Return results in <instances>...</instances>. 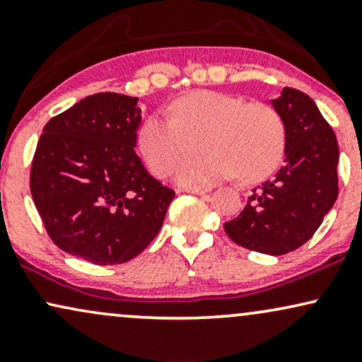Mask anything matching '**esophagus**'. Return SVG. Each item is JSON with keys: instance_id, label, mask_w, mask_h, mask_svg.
<instances>
[{"instance_id": "34e87169", "label": "esophagus", "mask_w": 362, "mask_h": 362, "mask_svg": "<svg viewBox=\"0 0 362 362\" xmlns=\"http://www.w3.org/2000/svg\"><path fill=\"white\" fill-rule=\"evenodd\" d=\"M184 192H189V194H206L207 189L206 187H184Z\"/></svg>"}]
</instances>
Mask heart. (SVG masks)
I'll return each instance as SVG.
<instances>
[{"mask_svg": "<svg viewBox=\"0 0 362 362\" xmlns=\"http://www.w3.org/2000/svg\"><path fill=\"white\" fill-rule=\"evenodd\" d=\"M141 124L138 146L148 168L165 177L201 138L204 153L187 158L175 178L184 185H209L231 175L257 182L279 165L286 131L276 109L221 91L199 90Z\"/></svg>", "mask_w": 362, "mask_h": 362, "instance_id": "obj_1", "label": "heart"}]
</instances>
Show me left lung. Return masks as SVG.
Wrapping results in <instances>:
<instances>
[{
  "label": "left lung",
  "mask_w": 362,
  "mask_h": 362,
  "mask_svg": "<svg viewBox=\"0 0 362 362\" xmlns=\"http://www.w3.org/2000/svg\"><path fill=\"white\" fill-rule=\"evenodd\" d=\"M286 131L284 165L252 190L224 231L248 250L284 255L306 243L339 194V146L330 124L306 93L282 88L271 100Z\"/></svg>",
  "instance_id": "8db88e82"
}]
</instances>
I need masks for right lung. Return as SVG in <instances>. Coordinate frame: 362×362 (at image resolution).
Returning a JSON list of instances; mask_svg holds the SVG:
<instances>
[{"instance_id": "obj_1", "label": "right lung", "mask_w": 362, "mask_h": 362, "mask_svg": "<svg viewBox=\"0 0 362 362\" xmlns=\"http://www.w3.org/2000/svg\"><path fill=\"white\" fill-rule=\"evenodd\" d=\"M138 98L95 93L45 124L30 192L61 250L97 265L134 259L163 224L175 192L136 155Z\"/></svg>"}]
</instances>
